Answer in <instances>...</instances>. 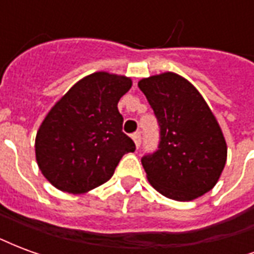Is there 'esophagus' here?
I'll return each instance as SVG.
<instances>
[{"label": "esophagus", "instance_id": "obj_1", "mask_svg": "<svg viewBox=\"0 0 254 254\" xmlns=\"http://www.w3.org/2000/svg\"><path fill=\"white\" fill-rule=\"evenodd\" d=\"M132 138L133 141H134V144H136V147L138 148V147L141 145V134H140V133H133Z\"/></svg>", "mask_w": 254, "mask_h": 254}]
</instances>
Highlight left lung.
<instances>
[{
    "label": "left lung",
    "instance_id": "1",
    "mask_svg": "<svg viewBox=\"0 0 254 254\" xmlns=\"http://www.w3.org/2000/svg\"><path fill=\"white\" fill-rule=\"evenodd\" d=\"M159 125V144L141 163L163 196L190 201L212 189L226 165L227 145L200 92L176 73L138 81Z\"/></svg>",
    "mask_w": 254,
    "mask_h": 254
}]
</instances>
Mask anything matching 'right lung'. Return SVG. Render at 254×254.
<instances>
[{
	"mask_svg": "<svg viewBox=\"0 0 254 254\" xmlns=\"http://www.w3.org/2000/svg\"><path fill=\"white\" fill-rule=\"evenodd\" d=\"M132 80L106 72L81 78L58 100L36 133V162L47 181L78 194L109 181L136 145L122 132L118 102Z\"/></svg>",
	"mask_w": 254,
	"mask_h": 254,
	"instance_id": "add662e5",
	"label": "right lung"
}]
</instances>
